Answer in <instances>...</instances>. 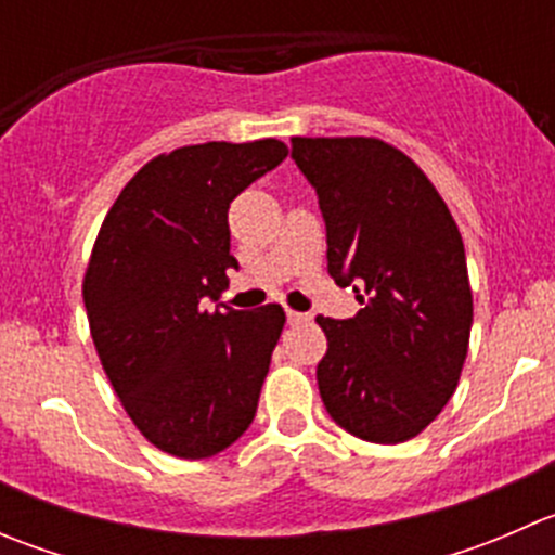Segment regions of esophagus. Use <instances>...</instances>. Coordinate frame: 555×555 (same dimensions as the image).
I'll return each mask as SVG.
<instances>
[{
  "label": "esophagus",
  "mask_w": 555,
  "mask_h": 555,
  "mask_svg": "<svg viewBox=\"0 0 555 555\" xmlns=\"http://www.w3.org/2000/svg\"><path fill=\"white\" fill-rule=\"evenodd\" d=\"M309 313H300V311H293V309H287V322L289 324H304V322H309Z\"/></svg>",
  "instance_id": "34e87169"
}]
</instances>
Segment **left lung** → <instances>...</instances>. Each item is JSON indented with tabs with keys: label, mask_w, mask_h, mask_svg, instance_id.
Masks as SVG:
<instances>
[{
	"label": "left lung",
	"mask_w": 555,
	"mask_h": 555,
	"mask_svg": "<svg viewBox=\"0 0 555 555\" xmlns=\"http://www.w3.org/2000/svg\"><path fill=\"white\" fill-rule=\"evenodd\" d=\"M293 160L319 195L330 276L365 293L357 317H317L319 395L357 438L405 443L443 411L467 357L462 233L427 173L382 139L293 137Z\"/></svg>",
	"instance_id": "1"
}]
</instances>
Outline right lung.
<instances>
[{"mask_svg":"<svg viewBox=\"0 0 555 555\" xmlns=\"http://www.w3.org/2000/svg\"><path fill=\"white\" fill-rule=\"evenodd\" d=\"M287 158L279 139L188 144L131 177L82 279L96 354L139 433L179 459L215 456L257 411L284 309L209 311L228 287V209Z\"/></svg>","mask_w":555,"mask_h":555,"instance_id":"add662e5","label":"right lung"}]
</instances>
